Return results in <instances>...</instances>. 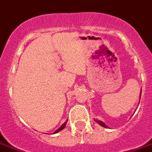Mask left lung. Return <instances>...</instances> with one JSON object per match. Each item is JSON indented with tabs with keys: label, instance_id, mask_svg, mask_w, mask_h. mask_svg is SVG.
Returning <instances> with one entry per match:
<instances>
[{
	"label": "left lung",
	"instance_id": "8db88e82",
	"mask_svg": "<svg viewBox=\"0 0 152 152\" xmlns=\"http://www.w3.org/2000/svg\"><path fill=\"white\" fill-rule=\"evenodd\" d=\"M96 122L98 123L99 125H101L102 127H107V126H106V124H104V123H103L102 121H99V120H96Z\"/></svg>",
	"mask_w": 152,
	"mask_h": 152
}]
</instances>
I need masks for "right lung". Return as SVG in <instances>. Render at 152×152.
Masks as SVG:
<instances>
[{"instance_id":"1","label":"right lung","mask_w":152,"mask_h":152,"mask_svg":"<svg viewBox=\"0 0 152 152\" xmlns=\"http://www.w3.org/2000/svg\"><path fill=\"white\" fill-rule=\"evenodd\" d=\"M67 121H68V120H67ZM66 124H67V122L64 123V124L63 125H61V127H60V128H59V129H57V130L56 131V132H54V133H57L58 132H60V131H61V130H62V129H64V127H65Z\"/></svg>"}]
</instances>
